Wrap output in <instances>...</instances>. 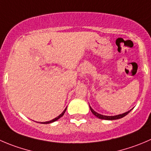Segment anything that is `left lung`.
<instances>
[{
    "mask_svg": "<svg viewBox=\"0 0 151 151\" xmlns=\"http://www.w3.org/2000/svg\"><path fill=\"white\" fill-rule=\"evenodd\" d=\"M89 106H90V105H89ZM90 109H91V112L93 113V114L94 115V116H96V117H98V118H99V119H105V120H114V119H120V118H122V117H124V116H126V115L128 114V113H129L130 111H131H131H128V112L124 113V114H122L116 115V116H104V115L99 114H98V113L95 112V111H93V110L91 108V106H90Z\"/></svg>",
    "mask_w": 151,
    "mask_h": 151,
    "instance_id": "1",
    "label": "left lung"
}]
</instances>
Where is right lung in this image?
<instances>
[{
    "instance_id": "obj_1",
    "label": "right lung",
    "mask_w": 151,
    "mask_h": 151,
    "mask_svg": "<svg viewBox=\"0 0 151 151\" xmlns=\"http://www.w3.org/2000/svg\"><path fill=\"white\" fill-rule=\"evenodd\" d=\"M65 111H66V108H65V110H64L63 111V112L62 113V114H60L59 116H58V117H56V118H55V119H52V120H51V121H49V122H41L42 124H49V123H52V122H55V121L56 120H58V119H60V117H62L63 116V114H65Z\"/></svg>"
}]
</instances>
